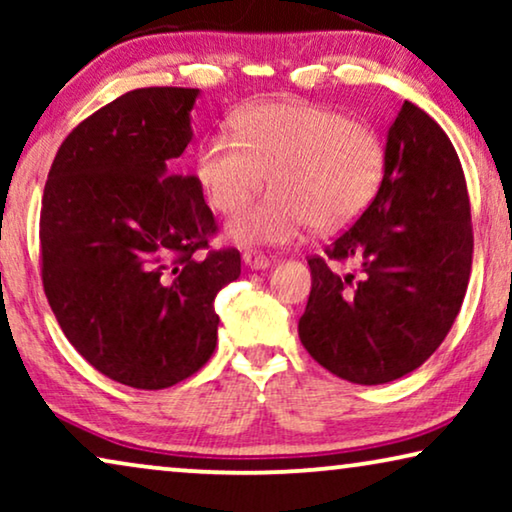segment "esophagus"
<instances>
[{"label":"esophagus","instance_id":"1","mask_svg":"<svg viewBox=\"0 0 512 512\" xmlns=\"http://www.w3.org/2000/svg\"><path fill=\"white\" fill-rule=\"evenodd\" d=\"M242 261L251 270H263V268H268V265H270V258L261 254V251H244Z\"/></svg>","mask_w":512,"mask_h":512}]
</instances>
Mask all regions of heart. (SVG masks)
Returning <instances> with one entry per match:
<instances>
[{
    "label": "heart",
    "mask_w": 512,
    "mask_h": 512,
    "mask_svg": "<svg viewBox=\"0 0 512 512\" xmlns=\"http://www.w3.org/2000/svg\"><path fill=\"white\" fill-rule=\"evenodd\" d=\"M240 244H289L310 226L335 233L359 219L387 177V144L366 121L317 104L265 102L237 114L235 130H214L195 153L209 207L233 214Z\"/></svg>",
    "instance_id": "b5f03b06"
}]
</instances>
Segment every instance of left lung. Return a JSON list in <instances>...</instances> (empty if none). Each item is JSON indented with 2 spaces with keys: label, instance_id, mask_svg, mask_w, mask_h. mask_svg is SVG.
<instances>
[{
  "label": "left lung",
  "instance_id": "8db88e82",
  "mask_svg": "<svg viewBox=\"0 0 512 512\" xmlns=\"http://www.w3.org/2000/svg\"><path fill=\"white\" fill-rule=\"evenodd\" d=\"M356 260L362 270L335 271ZM473 263L466 177L450 137L405 102L387 137V177L366 212L310 256L298 321L319 366L354 384L412 373L440 347L464 303Z\"/></svg>",
  "mask_w": 512,
  "mask_h": 512
}]
</instances>
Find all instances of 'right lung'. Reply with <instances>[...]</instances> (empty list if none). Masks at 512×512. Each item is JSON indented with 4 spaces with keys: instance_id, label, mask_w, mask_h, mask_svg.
Wrapping results in <instances>:
<instances>
[{
    "instance_id": "add662e5",
    "label": "right lung",
    "mask_w": 512,
    "mask_h": 512,
    "mask_svg": "<svg viewBox=\"0 0 512 512\" xmlns=\"http://www.w3.org/2000/svg\"><path fill=\"white\" fill-rule=\"evenodd\" d=\"M198 88H137L60 144L41 198V282L62 333L109 380L167 389L216 347L214 298L240 277L198 177L181 174ZM207 250V255H200Z\"/></svg>"
}]
</instances>
